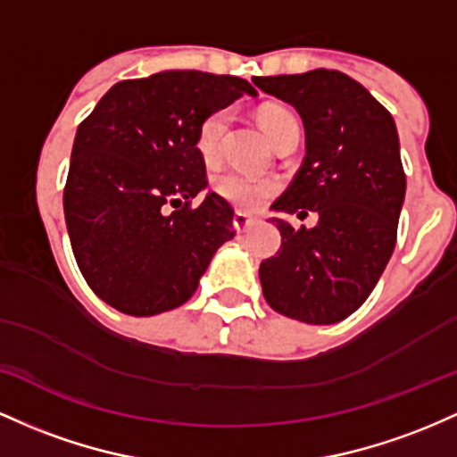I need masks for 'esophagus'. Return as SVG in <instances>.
<instances>
[{"instance_id":"esophagus-1","label":"esophagus","mask_w":457,"mask_h":457,"mask_svg":"<svg viewBox=\"0 0 457 457\" xmlns=\"http://www.w3.org/2000/svg\"><path fill=\"white\" fill-rule=\"evenodd\" d=\"M233 224H235V228H237V233H248V230L253 228L254 218L245 212H235Z\"/></svg>"}]
</instances>
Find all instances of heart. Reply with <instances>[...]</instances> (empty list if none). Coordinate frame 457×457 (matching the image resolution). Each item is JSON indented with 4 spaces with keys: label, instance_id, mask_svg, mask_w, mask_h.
<instances>
[{
    "label": "heart",
    "instance_id": "1",
    "mask_svg": "<svg viewBox=\"0 0 457 457\" xmlns=\"http://www.w3.org/2000/svg\"><path fill=\"white\" fill-rule=\"evenodd\" d=\"M259 120L271 142L278 140L283 133L294 129V127H300L297 125V118L289 110L278 105L263 107L259 114ZM228 122L230 110H218L212 116L204 118L203 125L198 127L196 148L207 163L218 162L220 155H222V145L228 129ZM215 189H218V194L224 201L237 204V207L254 209L268 201L271 194L278 189V183L268 177H253V174L244 172H224L215 181Z\"/></svg>",
    "mask_w": 457,
    "mask_h": 457
}]
</instances>
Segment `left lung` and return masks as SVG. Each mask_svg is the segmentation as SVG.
I'll return each mask as SVG.
<instances>
[{"label": "left lung", "mask_w": 457, "mask_h": 457, "mask_svg": "<svg viewBox=\"0 0 457 457\" xmlns=\"http://www.w3.org/2000/svg\"><path fill=\"white\" fill-rule=\"evenodd\" d=\"M254 84L295 107L306 146L294 183L271 204L283 244L259 268L263 295L291 320L337 324L367 300L395 250L406 196L397 127L365 86L339 71ZM306 208L320 215L317 228L286 222Z\"/></svg>", "instance_id": "8db88e82"}]
</instances>
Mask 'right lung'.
<instances>
[{"mask_svg":"<svg viewBox=\"0 0 457 457\" xmlns=\"http://www.w3.org/2000/svg\"><path fill=\"white\" fill-rule=\"evenodd\" d=\"M242 95L256 96L242 77L162 71L118 81L77 129L66 228L86 283L116 311L151 317L186 304L235 237L222 196L189 203L207 187L198 127Z\"/></svg>","mask_w":457,"mask_h":457,"instance_id":"obj_1","label":"right lung"}]
</instances>
